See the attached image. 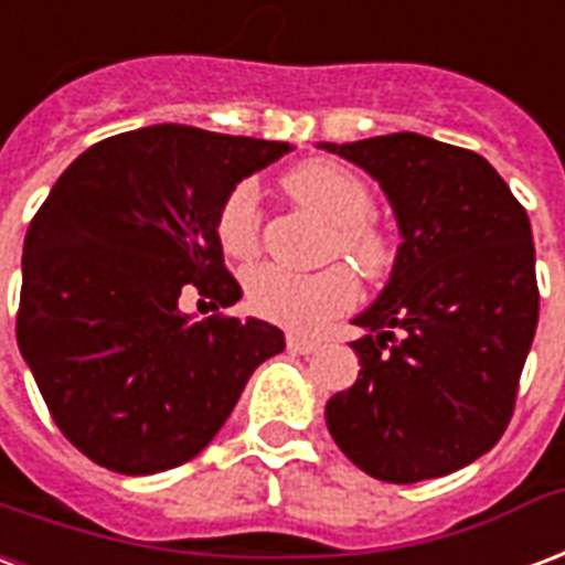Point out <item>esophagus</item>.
I'll return each mask as SVG.
<instances>
[{
    "label": "esophagus",
    "mask_w": 565,
    "mask_h": 565,
    "mask_svg": "<svg viewBox=\"0 0 565 565\" xmlns=\"http://www.w3.org/2000/svg\"><path fill=\"white\" fill-rule=\"evenodd\" d=\"M287 347H290L294 353H305V356H308V353H317V350H320V341L299 335V332H290V335H287Z\"/></svg>",
    "instance_id": "esophagus-1"
}]
</instances>
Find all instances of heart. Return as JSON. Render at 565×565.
<instances>
[{
    "label": "heart",
    "mask_w": 565,
    "mask_h": 565,
    "mask_svg": "<svg viewBox=\"0 0 565 565\" xmlns=\"http://www.w3.org/2000/svg\"><path fill=\"white\" fill-rule=\"evenodd\" d=\"M284 188L302 206L332 224V248L347 254L359 269L377 275L392 263V245L371 224V191L356 173L335 161H305L284 177ZM215 233L233 257H248L260 242V194L254 182H239L221 200ZM248 305L271 323L290 329H317L326 320L344 315L356 302V275L347 266H326L317 271H294L257 263L245 271Z\"/></svg>",
    "instance_id": "heart-1"
}]
</instances>
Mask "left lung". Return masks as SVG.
<instances>
[{"label": "left lung", "mask_w": 565, "mask_h": 565, "mask_svg": "<svg viewBox=\"0 0 565 565\" xmlns=\"http://www.w3.org/2000/svg\"><path fill=\"white\" fill-rule=\"evenodd\" d=\"M386 194L401 245L353 320L356 383L326 404L338 449L395 484L455 473L503 437L539 323L524 206L482 154L422 134L320 143Z\"/></svg>", "instance_id": "obj_1"}]
</instances>
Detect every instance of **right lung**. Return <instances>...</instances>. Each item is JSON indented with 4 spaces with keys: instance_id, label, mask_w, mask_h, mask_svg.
I'll use <instances>...</instances> for the list:
<instances>
[{
    "instance_id": "right-lung-1",
    "label": "right lung",
    "mask_w": 565,
    "mask_h": 565,
    "mask_svg": "<svg viewBox=\"0 0 565 565\" xmlns=\"http://www.w3.org/2000/svg\"><path fill=\"white\" fill-rule=\"evenodd\" d=\"M290 143L191 125L116 134L53 185L23 242L17 344L60 431L125 476L191 461L254 367L284 350L257 317L194 320L242 299L215 233L221 200Z\"/></svg>"
}]
</instances>
